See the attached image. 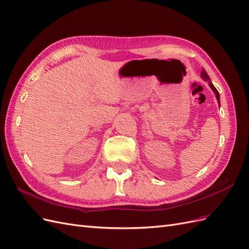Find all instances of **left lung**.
Wrapping results in <instances>:
<instances>
[{
  "label": "left lung",
  "mask_w": 249,
  "mask_h": 249,
  "mask_svg": "<svg viewBox=\"0 0 249 249\" xmlns=\"http://www.w3.org/2000/svg\"><path fill=\"white\" fill-rule=\"evenodd\" d=\"M200 77H202L205 82H208V84H209V86H210V88L212 89V91L214 92V94H215V97H216V99H217V101H218V104H220V98H219V93H218V91L216 90V88L213 86V84H212V82H211V79H210V77H209V75H208V73L206 72V70L203 68V70H202V73H200Z\"/></svg>",
  "instance_id": "left-lung-1"
}]
</instances>
